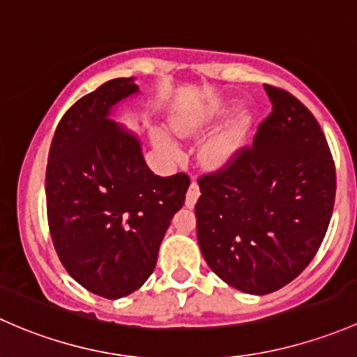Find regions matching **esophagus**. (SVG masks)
Instances as JSON below:
<instances>
[{"instance_id": "obj_1", "label": "esophagus", "mask_w": 357, "mask_h": 357, "mask_svg": "<svg viewBox=\"0 0 357 357\" xmlns=\"http://www.w3.org/2000/svg\"><path fill=\"white\" fill-rule=\"evenodd\" d=\"M199 185H197V182L190 183L189 190H187V196H185V206L187 208H194V204L197 203V197H199Z\"/></svg>"}]
</instances>
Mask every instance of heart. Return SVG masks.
<instances>
[{"label":"heart","instance_id":"1","mask_svg":"<svg viewBox=\"0 0 357 357\" xmlns=\"http://www.w3.org/2000/svg\"><path fill=\"white\" fill-rule=\"evenodd\" d=\"M227 113V106L222 102H211L203 108H194L189 112H182L174 116L172 127L182 137H199L211 130L223 115ZM249 128H251V115L242 113L237 120H234L229 127L222 128L211 137H208L199 148V161L208 170H223L235 163L245 149L249 141ZM153 141L161 151L168 154H177L178 148L174 139L163 130L153 132Z\"/></svg>","mask_w":357,"mask_h":357}]
</instances>
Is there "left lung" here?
<instances>
[{"label":"left lung","mask_w":357,"mask_h":357,"mask_svg":"<svg viewBox=\"0 0 357 357\" xmlns=\"http://www.w3.org/2000/svg\"><path fill=\"white\" fill-rule=\"evenodd\" d=\"M273 112L252 148L199 180L197 242L208 266L252 296L292 282L314 258L333 211L335 165L313 113L264 86Z\"/></svg>","instance_id":"obj_1"}]
</instances>
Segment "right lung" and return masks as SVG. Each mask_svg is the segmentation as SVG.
Segmentation results:
<instances>
[{"label": "right lung", "instance_id": "1", "mask_svg": "<svg viewBox=\"0 0 357 357\" xmlns=\"http://www.w3.org/2000/svg\"><path fill=\"white\" fill-rule=\"evenodd\" d=\"M139 94L135 77H120L80 98L58 123L47 158L54 249L73 280L106 299L128 296L151 277L190 183L185 174L154 175L139 135L113 120Z\"/></svg>", "mask_w": 357, "mask_h": 357}]
</instances>
